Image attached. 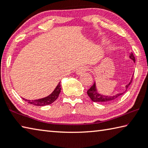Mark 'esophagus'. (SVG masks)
Masks as SVG:
<instances>
[{
	"instance_id": "1",
	"label": "esophagus",
	"mask_w": 148,
	"mask_h": 148,
	"mask_svg": "<svg viewBox=\"0 0 148 148\" xmlns=\"http://www.w3.org/2000/svg\"><path fill=\"white\" fill-rule=\"evenodd\" d=\"M87 70H88V68H87L86 66L80 67V68H79L76 71V74L77 75H81L82 74H84L85 72L87 71Z\"/></svg>"
}]
</instances>
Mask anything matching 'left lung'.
Returning a JSON list of instances; mask_svg holds the SVG:
<instances>
[{
  "label": "left lung",
  "instance_id": "obj_1",
  "mask_svg": "<svg viewBox=\"0 0 148 148\" xmlns=\"http://www.w3.org/2000/svg\"><path fill=\"white\" fill-rule=\"evenodd\" d=\"M129 57L130 59H132L134 62L135 61L134 56L132 52L130 53ZM132 77H131V79L130 80L129 83L128 84H127L126 86H125V91L124 92H119V93H117L115 95H112V96H107V95L100 94L97 89L96 83H95V82L91 87V88L87 91V93L88 95V96L90 97V99H91V101L95 102H102V103H108V102H113L114 101H116V100L118 98L119 96H121V95H122L125 91H127V89H128L130 84L132 83Z\"/></svg>",
  "mask_w": 148,
  "mask_h": 148
}]
</instances>
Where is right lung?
Instances as JSON below:
<instances>
[{
  "mask_svg": "<svg viewBox=\"0 0 148 148\" xmlns=\"http://www.w3.org/2000/svg\"><path fill=\"white\" fill-rule=\"evenodd\" d=\"M61 82H59V84L57 85L56 89H54V91L51 92V94L48 95L47 97H44V98L37 99V100H32V101H30V100L25 99L23 100L27 101L28 103L31 104H33L34 106H46V105H48L56 101V100L58 98L59 95L61 92Z\"/></svg>",
  "mask_w": 148,
  "mask_h": 148,
  "instance_id": "obj_1",
  "label": "right lung"
}]
</instances>
